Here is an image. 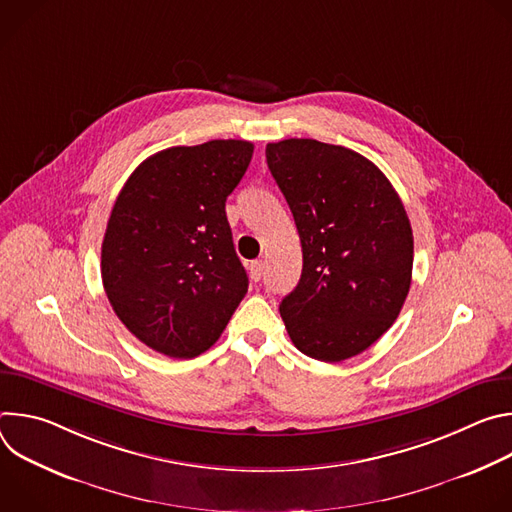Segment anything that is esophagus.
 <instances>
[{"instance_id":"34e87169","label":"esophagus","mask_w":512,"mask_h":512,"mask_svg":"<svg viewBox=\"0 0 512 512\" xmlns=\"http://www.w3.org/2000/svg\"><path fill=\"white\" fill-rule=\"evenodd\" d=\"M249 275L253 281H259L263 277V261H253L249 265Z\"/></svg>"}]
</instances>
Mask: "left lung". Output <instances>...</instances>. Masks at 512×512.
I'll list each match as a JSON object with an SVG mask.
<instances>
[{
  "mask_svg": "<svg viewBox=\"0 0 512 512\" xmlns=\"http://www.w3.org/2000/svg\"><path fill=\"white\" fill-rule=\"evenodd\" d=\"M267 166L300 233L304 267L279 304L291 342L322 362L375 344L411 285L413 233L387 176L364 156L316 139L267 143Z\"/></svg>",
  "mask_w": 512,
  "mask_h": 512,
  "instance_id": "left-lung-1",
  "label": "left lung"
}]
</instances>
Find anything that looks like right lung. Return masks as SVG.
Instances as JSON below:
<instances>
[{
	"label": "right lung",
	"mask_w": 512,
	"mask_h": 512,
	"mask_svg": "<svg viewBox=\"0 0 512 512\" xmlns=\"http://www.w3.org/2000/svg\"><path fill=\"white\" fill-rule=\"evenodd\" d=\"M251 158L243 139L168 148L135 168L113 204L101 247L105 294L156 352L202 354L247 294L225 202Z\"/></svg>",
	"instance_id": "1"
}]
</instances>
